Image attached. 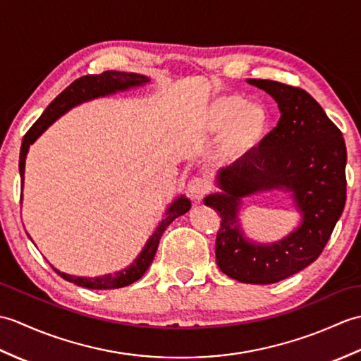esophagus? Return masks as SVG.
<instances>
[{"instance_id":"esophagus-1","label":"esophagus","mask_w":361,"mask_h":361,"mask_svg":"<svg viewBox=\"0 0 361 361\" xmlns=\"http://www.w3.org/2000/svg\"><path fill=\"white\" fill-rule=\"evenodd\" d=\"M188 190H189V195L192 197L194 200L200 202L202 198H203L206 194H208L209 185H208V181H206V180L198 178V176H194V178L189 181Z\"/></svg>"}]
</instances>
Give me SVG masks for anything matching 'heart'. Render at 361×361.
Listing matches in <instances>:
<instances>
[{
    "instance_id": "b5f03b06",
    "label": "heart",
    "mask_w": 361,
    "mask_h": 361,
    "mask_svg": "<svg viewBox=\"0 0 361 361\" xmlns=\"http://www.w3.org/2000/svg\"><path fill=\"white\" fill-rule=\"evenodd\" d=\"M206 132L221 135L219 152L224 159L237 163L251 155L265 140L270 116L264 106L248 104L240 96L214 99L203 116Z\"/></svg>"
}]
</instances>
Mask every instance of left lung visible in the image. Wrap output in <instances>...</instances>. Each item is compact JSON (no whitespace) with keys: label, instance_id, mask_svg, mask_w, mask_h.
Returning a JSON list of instances; mask_svg holds the SVG:
<instances>
[{"label":"left lung","instance_id":"obj_1","mask_svg":"<svg viewBox=\"0 0 361 361\" xmlns=\"http://www.w3.org/2000/svg\"><path fill=\"white\" fill-rule=\"evenodd\" d=\"M247 82L274 99L279 122L251 155L220 169V192L203 203L221 217L220 270L245 283H274L317 260L331 239L346 203L348 153L338 127L307 91L274 80ZM273 188L292 194L302 224L278 243H252L240 226L243 198Z\"/></svg>","mask_w":361,"mask_h":361}]
</instances>
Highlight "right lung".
I'll list each match as a JSON object with an SVG mask.
<instances>
[{"label": "right lung", "mask_w": 361, "mask_h": 361, "mask_svg": "<svg viewBox=\"0 0 361 361\" xmlns=\"http://www.w3.org/2000/svg\"><path fill=\"white\" fill-rule=\"evenodd\" d=\"M150 79L147 75L135 74V73H121V71H105L102 74H93V75H83V78L74 80L70 87L65 88L54 101L48 105V109L43 111L40 118L35 121V124L27 130V133L23 137L21 150H20V176H21V186L25 185V164L26 157L30 144H34L40 135L48 128L52 122H56L62 114L74 109L75 105H80L83 102L93 101L97 97H105L118 93V91H127L135 87H142L149 83ZM190 209V200L185 195H180L178 198L171 203V206L166 209L164 219L159 221L158 226L153 234L149 237L147 243L144 245L142 251L137 255L124 270H119L113 274H104L97 276V278H83V276H73L56 270L62 278L68 282H73L75 286L93 288V290H110V288H121L130 286V283L136 282L141 276L147 271L149 265L152 264L155 252L158 250V243L161 235L166 231V228L172 224V221L186 214ZM29 235V234H27Z\"/></svg>", "instance_id": "right-lung-1"}]
</instances>
